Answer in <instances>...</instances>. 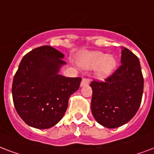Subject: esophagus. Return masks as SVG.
<instances>
[{"mask_svg": "<svg viewBox=\"0 0 154 154\" xmlns=\"http://www.w3.org/2000/svg\"><path fill=\"white\" fill-rule=\"evenodd\" d=\"M89 83H90V80L87 79V78H83L82 82H81V87H83V86L87 85Z\"/></svg>", "mask_w": 154, "mask_h": 154, "instance_id": "34e87169", "label": "esophagus"}]
</instances>
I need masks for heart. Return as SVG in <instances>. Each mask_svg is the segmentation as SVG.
I'll use <instances>...</instances> for the list:
<instances>
[{
    "label": "heart",
    "instance_id": "1",
    "mask_svg": "<svg viewBox=\"0 0 154 154\" xmlns=\"http://www.w3.org/2000/svg\"><path fill=\"white\" fill-rule=\"evenodd\" d=\"M80 64L85 69H94L96 75L101 80L106 79L112 73L116 67V60L112 55H106L100 51L85 53L80 60Z\"/></svg>",
    "mask_w": 154,
    "mask_h": 154
}]
</instances>
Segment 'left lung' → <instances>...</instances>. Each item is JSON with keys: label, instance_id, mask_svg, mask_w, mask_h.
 <instances>
[{"label": "left lung", "instance_id": "obj_1", "mask_svg": "<svg viewBox=\"0 0 154 154\" xmlns=\"http://www.w3.org/2000/svg\"><path fill=\"white\" fill-rule=\"evenodd\" d=\"M121 53V65L113 74L105 82L90 83L93 116L107 128H116L130 121L142 98L144 78L139 59L126 48H123Z\"/></svg>", "mask_w": 154, "mask_h": 154}]
</instances>
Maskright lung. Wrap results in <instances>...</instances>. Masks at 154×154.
Wrapping results in <instances>:
<instances>
[{"label": "right lung", "instance_id": "obj_1", "mask_svg": "<svg viewBox=\"0 0 154 154\" xmlns=\"http://www.w3.org/2000/svg\"><path fill=\"white\" fill-rule=\"evenodd\" d=\"M64 54L50 46L28 52L13 80L12 94L18 116L38 129L55 126L64 116L69 97L79 89L81 77L59 74Z\"/></svg>", "mask_w": 154, "mask_h": 154}]
</instances>
